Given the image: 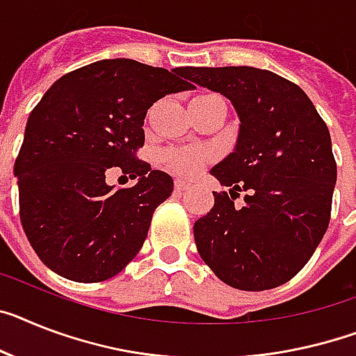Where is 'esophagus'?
I'll return each instance as SVG.
<instances>
[{
  "label": "esophagus",
  "instance_id": "esophagus-1",
  "mask_svg": "<svg viewBox=\"0 0 356 356\" xmlns=\"http://www.w3.org/2000/svg\"><path fill=\"white\" fill-rule=\"evenodd\" d=\"M192 188V184L186 183V181H183V179H175V192H186V190H190Z\"/></svg>",
  "mask_w": 356,
  "mask_h": 356
}]
</instances>
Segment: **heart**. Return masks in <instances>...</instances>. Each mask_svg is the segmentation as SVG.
<instances>
[{"label": "heart", "mask_w": 356, "mask_h": 356, "mask_svg": "<svg viewBox=\"0 0 356 356\" xmlns=\"http://www.w3.org/2000/svg\"><path fill=\"white\" fill-rule=\"evenodd\" d=\"M210 161V154L202 148H179V150L164 152V163L173 172L193 177L201 172Z\"/></svg>", "instance_id": "1"}]
</instances>
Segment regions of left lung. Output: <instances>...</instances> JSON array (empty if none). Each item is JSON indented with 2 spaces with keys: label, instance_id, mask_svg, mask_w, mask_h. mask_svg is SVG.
Listing matches in <instances>:
<instances>
[{
  "label": "left lung",
  "instance_id": "1",
  "mask_svg": "<svg viewBox=\"0 0 356 356\" xmlns=\"http://www.w3.org/2000/svg\"><path fill=\"white\" fill-rule=\"evenodd\" d=\"M186 76L226 95L241 119L235 150L211 170L232 197L213 192V208L193 224L197 252L232 288H277L307 264L330 224V130L302 88L270 70L190 67ZM237 191L247 192L243 207Z\"/></svg>",
  "mask_w": 356,
  "mask_h": 356
}]
</instances>
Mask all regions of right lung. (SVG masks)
<instances>
[{
    "label": "right lung",
    "instance_id": "add662e5",
    "mask_svg": "<svg viewBox=\"0 0 356 356\" xmlns=\"http://www.w3.org/2000/svg\"><path fill=\"white\" fill-rule=\"evenodd\" d=\"M186 68L172 74L134 59H103L65 74L35 104L14 175L25 235L50 270L101 282L139 253L155 208L173 190L168 173L137 157L143 124L155 101L193 88ZM112 168L140 181L108 187Z\"/></svg>",
    "mask_w": 356,
    "mask_h": 356
}]
</instances>
